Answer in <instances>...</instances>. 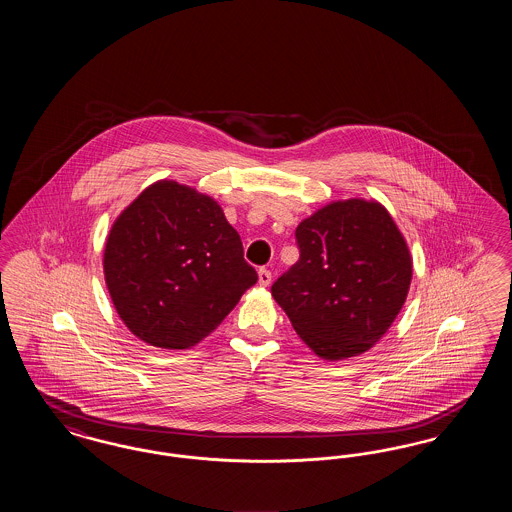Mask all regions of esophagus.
I'll use <instances>...</instances> for the list:
<instances>
[{"label":"esophagus","instance_id":"1","mask_svg":"<svg viewBox=\"0 0 512 512\" xmlns=\"http://www.w3.org/2000/svg\"><path fill=\"white\" fill-rule=\"evenodd\" d=\"M270 282H272V274H270V270H267V268H259V284L267 288Z\"/></svg>","mask_w":512,"mask_h":512}]
</instances>
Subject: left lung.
Returning a JSON list of instances; mask_svg holds the SVG:
<instances>
[{
    "mask_svg": "<svg viewBox=\"0 0 512 512\" xmlns=\"http://www.w3.org/2000/svg\"><path fill=\"white\" fill-rule=\"evenodd\" d=\"M299 261L270 288L318 357L365 353L399 315L413 276L409 247L376 201L322 207L295 230Z\"/></svg>",
    "mask_w": 512,
    "mask_h": 512,
    "instance_id": "8db88e82",
    "label": "left lung"
}]
</instances>
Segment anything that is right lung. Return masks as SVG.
Here are the masks:
<instances>
[{"label":"right lung","mask_w":512,"mask_h":512,"mask_svg":"<svg viewBox=\"0 0 512 512\" xmlns=\"http://www.w3.org/2000/svg\"><path fill=\"white\" fill-rule=\"evenodd\" d=\"M103 270L128 330L163 349L209 336L257 282L219 203L171 180L149 186L115 220Z\"/></svg>","instance_id":"add662e5"}]
</instances>
